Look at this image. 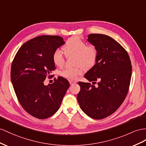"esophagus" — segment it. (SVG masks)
<instances>
[{"label":"esophagus","instance_id":"34e87169","mask_svg":"<svg viewBox=\"0 0 146 146\" xmlns=\"http://www.w3.org/2000/svg\"><path fill=\"white\" fill-rule=\"evenodd\" d=\"M69 82H70V84L71 85H72V84H75V83H76V81H73V80H70V81H69Z\"/></svg>","mask_w":146,"mask_h":146}]
</instances>
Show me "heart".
Here are the masks:
<instances>
[{"instance_id":"1","label":"heart","mask_w":146,"mask_h":146,"mask_svg":"<svg viewBox=\"0 0 146 146\" xmlns=\"http://www.w3.org/2000/svg\"><path fill=\"white\" fill-rule=\"evenodd\" d=\"M63 50L66 56L74 55V63L78 65L73 68H67L60 73V75L70 80H75L82 74L83 68H90L95 65L98 52L94 46H87L84 41L79 37L74 36L67 40ZM52 61L55 66L62 67L65 63V58L60 50H56L52 55Z\"/></svg>"}]
</instances>
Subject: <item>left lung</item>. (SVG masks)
Masks as SVG:
<instances>
[{
  "mask_svg": "<svg viewBox=\"0 0 146 146\" xmlns=\"http://www.w3.org/2000/svg\"><path fill=\"white\" fill-rule=\"evenodd\" d=\"M88 41L98 52L96 64L84 74L92 84L79 82L77 99L89 117L100 119L117 110L128 94L132 66L128 54L117 41L101 34H90Z\"/></svg>",
  "mask_w": 146,
  "mask_h": 146,
  "instance_id": "8db88e82",
  "label": "left lung"
}]
</instances>
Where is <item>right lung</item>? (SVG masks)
Returning <instances> with one entry per match:
<instances>
[{
	"label": "right lung",
	"mask_w": 146,
	"mask_h": 146,
	"mask_svg": "<svg viewBox=\"0 0 146 146\" xmlns=\"http://www.w3.org/2000/svg\"><path fill=\"white\" fill-rule=\"evenodd\" d=\"M65 44L59 36H40L22 45L11 67V81L18 101L33 117L46 119L57 111L70 83L58 77L52 84L44 81L55 66L52 55Z\"/></svg>",
	"instance_id": "1"
}]
</instances>
